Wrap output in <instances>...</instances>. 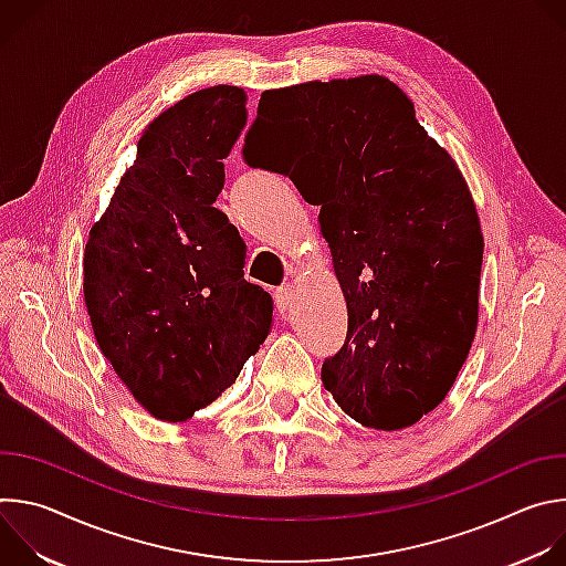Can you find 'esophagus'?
<instances>
[{
    "label": "esophagus",
    "instance_id": "1",
    "mask_svg": "<svg viewBox=\"0 0 566 566\" xmlns=\"http://www.w3.org/2000/svg\"><path fill=\"white\" fill-rule=\"evenodd\" d=\"M275 302H277V308L284 313V311H291V306H293V302H295V291H293V286H280L277 291H275Z\"/></svg>",
    "mask_w": 566,
    "mask_h": 566
}]
</instances>
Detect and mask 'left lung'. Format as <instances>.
I'll return each instance as SVG.
<instances>
[{"mask_svg":"<svg viewBox=\"0 0 566 566\" xmlns=\"http://www.w3.org/2000/svg\"><path fill=\"white\" fill-rule=\"evenodd\" d=\"M244 158L319 206L349 315L322 382L365 428L415 426L450 391L479 322L483 237L457 160L378 73L264 92Z\"/></svg>","mask_w":566,"mask_h":566,"instance_id":"1","label":"left lung"}]
</instances>
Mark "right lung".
<instances>
[{"label": "right lung", "mask_w": 566, "mask_h": 566, "mask_svg": "<svg viewBox=\"0 0 566 566\" xmlns=\"http://www.w3.org/2000/svg\"><path fill=\"white\" fill-rule=\"evenodd\" d=\"M247 92L199 90L143 132L134 166L92 226L83 291L96 343L138 406L181 423L258 354L271 295L244 280V241L214 208Z\"/></svg>", "instance_id": "right-lung-1"}]
</instances>
